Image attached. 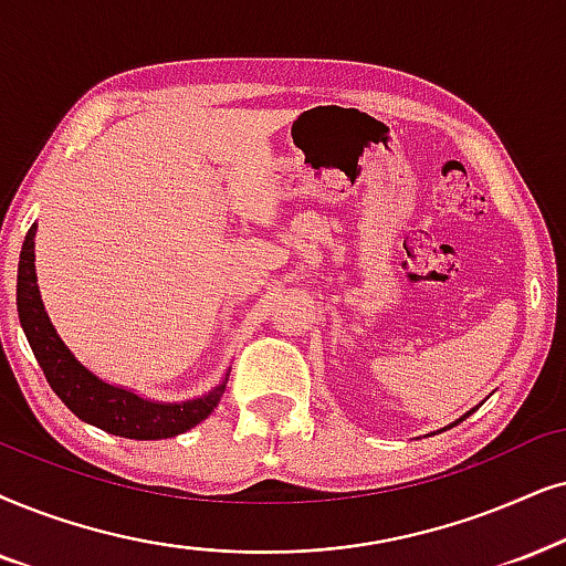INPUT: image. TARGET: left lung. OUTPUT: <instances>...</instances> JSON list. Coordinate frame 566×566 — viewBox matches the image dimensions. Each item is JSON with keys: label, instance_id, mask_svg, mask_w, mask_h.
Masks as SVG:
<instances>
[{"label": "left lung", "instance_id": "1", "mask_svg": "<svg viewBox=\"0 0 566 566\" xmlns=\"http://www.w3.org/2000/svg\"><path fill=\"white\" fill-rule=\"evenodd\" d=\"M470 412H475V407H473V410H470ZM470 412H464V415H462V418H460V420H454V423H452V426H457V423H462V420H464V418H468V415H470ZM452 426H447V428H452ZM447 428H443V431H447ZM439 433H441V431H439Z\"/></svg>", "mask_w": 566, "mask_h": 566}]
</instances>
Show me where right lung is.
I'll return each instance as SVG.
<instances>
[{"label":"right lung","instance_id":"add662e5","mask_svg":"<svg viewBox=\"0 0 566 566\" xmlns=\"http://www.w3.org/2000/svg\"><path fill=\"white\" fill-rule=\"evenodd\" d=\"M18 316L28 336L35 360L44 370L54 395L75 412L83 423H91L112 436L138 441L171 439L190 431L206 420L224 395L230 370L221 376L209 395L185 399V402H156L135 395L127 386H117L98 378L70 353L62 336L49 318L35 279V224L28 230L18 263Z\"/></svg>","mask_w":566,"mask_h":566}]
</instances>
